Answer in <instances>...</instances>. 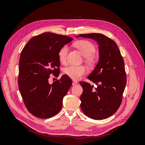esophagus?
I'll use <instances>...</instances> for the list:
<instances>
[{
	"mask_svg": "<svg viewBox=\"0 0 145 145\" xmlns=\"http://www.w3.org/2000/svg\"><path fill=\"white\" fill-rule=\"evenodd\" d=\"M72 84V85H76V84H77V82L75 81V80H73Z\"/></svg>",
	"mask_w": 145,
	"mask_h": 145,
	"instance_id": "obj_1",
	"label": "esophagus"
}]
</instances>
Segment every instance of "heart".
I'll use <instances>...</instances> for the list:
<instances>
[{"label": "heart", "instance_id": "obj_1", "mask_svg": "<svg viewBox=\"0 0 145 145\" xmlns=\"http://www.w3.org/2000/svg\"><path fill=\"white\" fill-rule=\"evenodd\" d=\"M75 46L85 57V62L90 67H93L98 62V57L94 54L95 51V46L88 40H80L75 43ZM68 47L64 45L60 48L58 56L60 62L66 63L67 61ZM64 74L73 80H77L86 72V69L83 66L70 65L64 69Z\"/></svg>", "mask_w": 145, "mask_h": 145}]
</instances>
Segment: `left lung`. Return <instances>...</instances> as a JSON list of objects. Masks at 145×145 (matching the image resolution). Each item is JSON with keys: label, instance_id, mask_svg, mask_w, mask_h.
Instances as JSON below:
<instances>
[{"label": "left lung", "instance_id": "1", "mask_svg": "<svg viewBox=\"0 0 145 145\" xmlns=\"http://www.w3.org/2000/svg\"><path fill=\"white\" fill-rule=\"evenodd\" d=\"M92 39L99 46V59L88 78L97 88L80 82L83 93L80 107L85 115L95 120L106 118L119 108L126 83L125 64L116 43L100 33L80 34L76 37Z\"/></svg>", "mask_w": 145, "mask_h": 145}]
</instances>
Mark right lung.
<instances>
[{
    "instance_id": "1",
    "label": "right lung",
    "mask_w": 145,
    "mask_h": 145,
    "mask_svg": "<svg viewBox=\"0 0 145 145\" xmlns=\"http://www.w3.org/2000/svg\"><path fill=\"white\" fill-rule=\"evenodd\" d=\"M72 40V37L44 33L31 39L22 51L19 89L25 106L33 116L48 118L61 110L72 80L63 75L50 84L48 78L51 74L59 76V51Z\"/></svg>"
}]
</instances>
